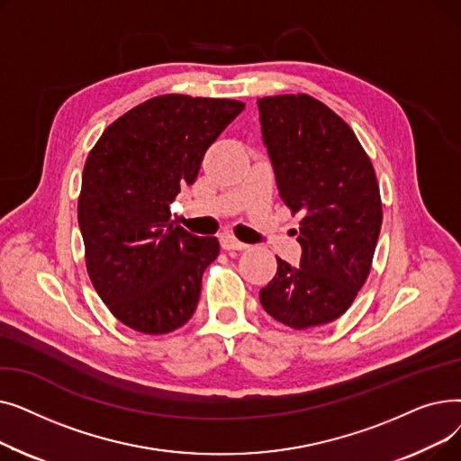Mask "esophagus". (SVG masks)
Listing matches in <instances>:
<instances>
[{
	"label": "esophagus",
	"instance_id": "34e87169",
	"mask_svg": "<svg viewBox=\"0 0 461 461\" xmlns=\"http://www.w3.org/2000/svg\"><path fill=\"white\" fill-rule=\"evenodd\" d=\"M221 247H222L224 250H247V249H249V245L240 243V240H239L237 237H233L231 233L221 235Z\"/></svg>",
	"mask_w": 461,
	"mask_h": 461
}]
</instances>
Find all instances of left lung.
<instances>
[{"mask_svg": "<svg viewBox=\"0 0 461 461\" xmlns=\"http://www.w3.org/2000/svg\"><path fill=\"white\" fill-rule=\"evenodd\" d=\"M278 194L301 212V267L276 258L265 312L303 330L338 320L365 285L383 222L370 157L346 121L306 93L258 99Z\"/></svg>", "mask_w": 461, "mask_h": 461, "instance_id": "8db88e82", "label": "left lung"}]
</instances>
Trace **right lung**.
I'll return each mask as SVG.
<instances>
[{"mask_svg": "<svg viewBox=\"0 0 461 461\" xmlns=\"http://www.w3.org/2000/svg\"><path fill=\"white\" fill-rule=\"evenodd\" d=\"M245 103L160 95L117 117L89 151L78 196L86 267L121 323L143 334L183 327L202 275L221 252L169 221V203L198 177L209 145Z\"/></svg>", "mask_w": 461, "mask_h": 461, "instance_id": "1", "label": "right lung"}]
</instances>
